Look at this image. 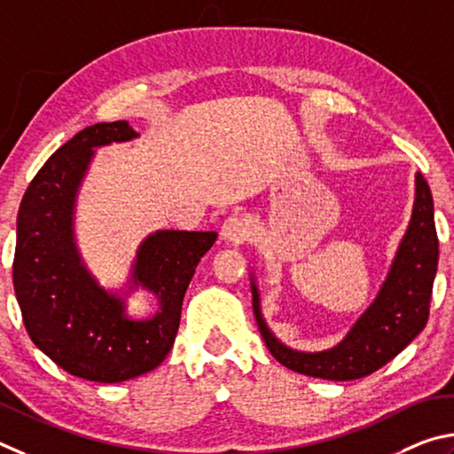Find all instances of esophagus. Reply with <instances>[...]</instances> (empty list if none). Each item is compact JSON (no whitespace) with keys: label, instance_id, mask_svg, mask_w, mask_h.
I'll list each match as a JSON object with an SVG mask.
<instances>
[{"label":"esophagus","instance_id":"esophagus-1","mask_svg":"<svg viewBox=\"0 0 454 454\" xmlns=\"http://www.w3.org/2000/svg\"><path fill=\"white\" fill-rule=\"evenodd\" d=\"M221 237L229 243L239 245L249 237V225L241 215H229L221 225Z\"/></svg>","mask_w":454,"mask_h":454}]
</instances>
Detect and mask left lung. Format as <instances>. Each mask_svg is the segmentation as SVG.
<instances>
[{
	"instance_id": "1",
	"label": "left lung",
	"mask_w": 454,
	"mask_h": 454,
	"mask_svg": "<svg viewBox=\"0 0 454 454\" xmlns=\"http://www.w3.org/2000/svg\"><path fill=\"white\" fill-rule=\"evenodd\" d=\"M439 263V237L428 183L417 173V197L409 231L396 253L387 281L375 303L369 307L339 347L325 353H299L277 340L259 311V295L253 285V309L269 351L301 375L353 380L367 377L399 355L428 321L433 281Z\"/></svg>"
}]
</instances>
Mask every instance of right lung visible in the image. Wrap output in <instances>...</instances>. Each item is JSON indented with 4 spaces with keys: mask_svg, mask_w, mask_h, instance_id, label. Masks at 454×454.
<instances>
[{
    "mask_svg": "<svg viewBox=\"0 0 454 454\" xmlns=\"http://www.w3.org/2000/svg\"><path fill=\"white\" fill-rule=\"evenodd\" d=\"M137 137L127 121L95 123L75 133L31 179L18 213L13 289L37 348L95 383H121L161 364L171 351L181 305L213 231H159L141 245L135 283L153 291V319H127L121 299L98 287L79 263L71 211L93 147Z\"/></svg>",
    "mask_w": 454,
    "mask_h": 454,
    "instance_id": "obj_1",
    "label": "right lung"
}]
</instances>
